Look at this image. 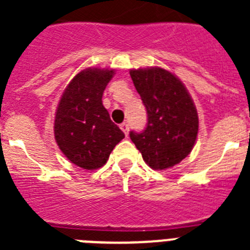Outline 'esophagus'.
Masks as SVG:
<instances>
[{
    "label": "esophagus",
    "instance_id": "34e87169",
    "mask_svg": "<svg viewBox=\"0 0 250 250\" xmlns=\"http://www.w3.org/2000/svg\"><path fill=\"white\" fill-rule=\"evenodd\" d=\"M120 129L123 130L124 134H125V135L127 136V134H129V124H127V123H123L120 125Z\"/></svg>",
    "mask_w": 250,
    "mask_h": 250
}]
</instances>
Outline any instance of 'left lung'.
I'll list each match as a JSON object with an SVG mask.
<instances>
[{"label": "left lung", "instance_id": "left-lung-1", "mask_svg": "<svg viewBox=\"0 0 250 250\" xmlns=\"http://www.w3.org/2000/svg\"><path fill=\"white\" fill-rule=\"evenodd\" d=\"M130 76L147 114L141 132L130 139L144 161L155 170L179 164L190 154L198 135V112L187 87L164 68H138Z\"/></svg>", "mask_w": 250, "mask_h": 250}]
</instances>
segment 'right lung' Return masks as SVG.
Here are the masks:
<instances>
[{
  "label": "right lung",
  "instance_id": "1",
  "mask_svg": "<svg viewBox=\"0 0 250 250\" xmlns=\"http://www.w3.org/2000/svg\"><path fill=\"white\" fill-rule=\"evenodd\" d=\"M114 70L86 68L63 91L55 116V139L63 155L86 170L99 169L125 135L110 119L103 94Z\"/></svg>",
  "mask_w": 250,
  "mask_h": 250
}]
</instances>
